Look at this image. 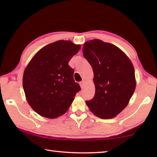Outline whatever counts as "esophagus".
Returning <instances> with one entry per match:
<instances>
[{
	"mask_svg": "<svg viewBox=\"0 0 157 157\" xmlns=\"http://www.w3.org/2000/svg\"><path fill=\"white\" fill-rule=\"evenodd\" d=\"M79 85H80V87L82 89L84 88V82H81L80 83H79Z\"/></svg>",
	"mask_w": 157,
	"mask_h": 157,
	"instance_id": "obj_1",
	"label": "esophagus"
}]
</instances>
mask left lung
I'll return each mask as SVG.
<instances>
[{
  "label": "left lung",
  "instance_id": "8db88e82",
  "mask_svg": "<svg viewBox=\"0 0 157 157\" xmlns=\"http://www.w3.org/2000/svg\"><path fill=\"white\" fill-rule=\"evenodd\" d=\"M83 55L94 71L95 95L86 101L90 110L101 119H111L128 105L136 82L132 63L116 46L101 40L86 42Z\"/></svg>",
  "mask_w": 157,
  "mask_h": 157
}]
</instances>
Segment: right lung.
<instances>
[{
	"instance_id": "right-lung-1",
	"label": "right lung",
	"mask_w": 157,
	"mask_h": 157,
	"mask_svg": "<svg viewBox=\"0 0 157 157\" xmlns=\"http://www.w3.org/2000/svg\"><path fill=\"white\" fill-rule=\"evenodd\" d=\"M81 46L58 40L36 53L25 69L23 87L32 109L42 117L54 119L67 112L80 86L69 65Z\"/></svg>"
}]
</instances>
